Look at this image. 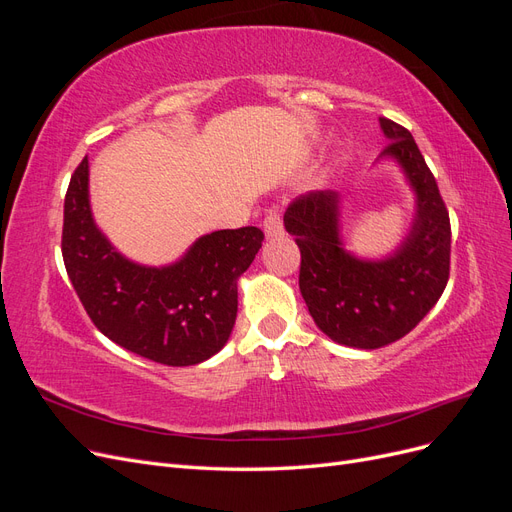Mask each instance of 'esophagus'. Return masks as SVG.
<instances>
[{
  "mask_svg": "<svg viewBox=\"0 0 512 512\" xmlns=\"http://www.w3.org/2000/svg\"><path fill=\"white\" fill-rule=\"evenodd\" d=\"M262 228H265L267 239L284 235V224H282L280 209H275V207L269 209V213L265 215V220H262Z\"/></svg>",
  "mask_w": 512,
  "mask_h": 512,
  "instance_id": "esophagus-1",
  "label": "esophagus"
}]
</instances>
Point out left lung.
<instances>
[{
	"label": "left lung",
	"mask_w": 512,
	"mask_h": 512,
	"mask_svg": "<svg viewBox=\"0 0 512 512\" xmlns=\"http://www.w3.org/2000/svg\"><path fill=\"white\" fill-rule=\"evenodd\" d=\"M389 138L380 158H393L416 194L406 241L384 260L348 254L339 239V194L307 192L294 198L284 226L301 250L299 288L318 329L333 342L374 350L408 335L438 303L451 273V220L436 177L412 134L380 117Z\"/></svg>",
	"instance_id": "left-lung-1"
}]
</instances>
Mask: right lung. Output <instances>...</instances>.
Returning <instances> with one entry per match:
<instances>
[{
	"label": "right lung",
	"instance_id": "1",
	"mask_svg": "<svg viewBox=\"0 0 512 512\" xmlns=\"http://www.w3.org/2000/svg\"><path fill=\"white\" fill-rule=\"evenodd\" d=\"M262 239L256 226L215 230L173 265L143 267L98 230L87 156L64 200L61 254L87 316L121 348L170 367L203 363L224 348L237 318V282Z\"/></svg>",
	"mask_w": 512,
	"mask_h": 512
}]
</instances>
